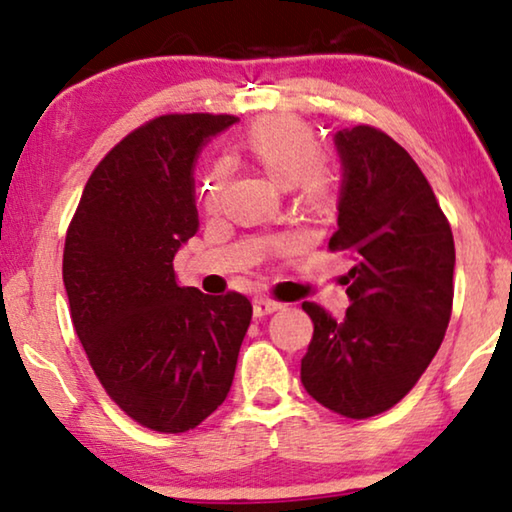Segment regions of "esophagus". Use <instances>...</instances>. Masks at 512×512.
Returning a JSON list of instances; mask_svg holds the SVG:
<instances>
[{
    "instance_id": "esophagus-1",
    "label": "esophagus",
    "mask_w": 512,
    "mask_h": 512,
    "mask_svg": "<svg viewBox=\"0 0 512 512\" xmlns=\"http://www.w3.org/2000/svg\"><path fill=\"white\" fill-rule=\"evenodd\" d=\"M280 308H282V303H278V301H271V299H255V301H253V312H255V317L273 315V312H278Z\"/></svg>"
}]
</instances>
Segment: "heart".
<instances>
[{"mask_svg":"<svg viewBox=\"0 0 512 512\" xmlns=\"http://www.w3.org/2000/svg\"><path fill=\"white\" fill-rule=\"evenodd\" d=\"M241 147L264 167L282 186L296 188V195L305 209L324 211L333 200V181L329 172L317 163L319 142L315 131L301 119L266 117L248 128ZM227 181V163L216 160L207 167L197 188V197L204 211H216Z\"/></svg>","mask_w":512,"mask_h":512,"instance_id":"heart-1","label":"heart"}]
</instances>
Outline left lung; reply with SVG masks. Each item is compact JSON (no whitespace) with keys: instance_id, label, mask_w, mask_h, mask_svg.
Segmentation results:
<instances>
[{"instance_id":"8db88e82","label":"left lung","mask_w":512,"mask_h":512,"mask_svg":"<svg viewBox=\"0 0 512 512\" xmlns=\"http://www.w3.org/2000/svg\"><path fill=\"white\" fill-rule=\"evenodd\" d=\"M345 179L331 253L354 259L352 305L333 319L305 301L315 333L301 381L335 414L363 421L395 407L437 354L453 312L455 243L416 160L361 124L335 133Z\"/></svg>"}]
</instances>
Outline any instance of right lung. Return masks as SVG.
I'll return each instance as SVG.
<instances>
[{
  "instance_id": "obj_1",
  "label": "right lung",
  "mask_w": 512,
  "mask_h": 512,
  "mask_svg": "<svg viewBox=\"0 0 512 512\" xmlns=\"http://www.w3.org/2000/svg\"><path fill=\"white\" fill-rule=\"evenodd\" d=\"M232 114H160L105 154L64 243L71 322L110 400L135 423L179 434L230 393L253 317L239 292L181 287L174 255L197 232L193 160Z\"/></svg>"
}]
</instances>
